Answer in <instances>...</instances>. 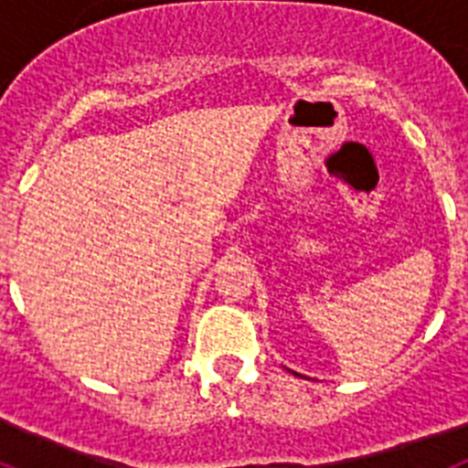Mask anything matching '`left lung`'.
<instances>
[{
  "label": "left lung",
  "instance_id": "left-lung-1",
  "mask_svg": "<svg viewBox=\"0 0 468 468\" xmlns=\"http://www.w3.org/2000/svg\"><path fill=\"white\" fill-rule=\"evenodd\" d=\"M292 375H297V373H292Z\"/></svg>",
  "mask_w": 468,
  "mask_h": 468
}]
</instances>
